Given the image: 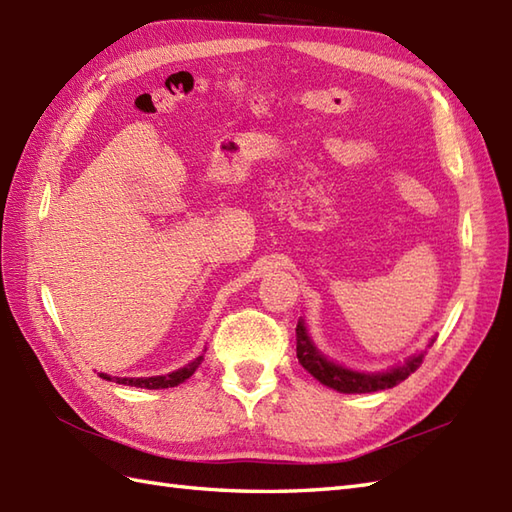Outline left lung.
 <instances>
[{"label": "left lung", "mask_w": 512, "mask_h": 512, "mask_svg": "<svg viewBox=\"0 0 512 512\" xmlns=\"http://www.w3.org/2000/svg\"><path fill=\"white\" fill-rule=\"evenodd\" d=\"M297 358L299 363L319 380V383L341 391V394H369V391L396 387L398 383H402V380L409 378L422 365L424 354L409 358L405 365L391 369V372H385V374H358V372H352V369L334 365L328 361V358L321 356L317 352V347H314L312 341L308 339L303 323L299 321L297 323Z\"/></svg>", "instance_id": "1"}]
</instances>
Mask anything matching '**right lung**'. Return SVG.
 I'll return each instance as SVG.
<instances>
[{"label":"right lung","mask_w":512,"mask_h":512,"mask_svg":"<svg viewBox=\"0 0 512 512\" xmlns=\"http://www.w3.org/2000/svg\"><path fill=\"white\" fill-rule=\"evenodd\" d=\"M200 363H202V356L195 358V361L189 363L187 367H182V369H178V372H171V374H167V376H151V378H114V380H116V383L132 385V387H145V389L176 387V385L184 383V380H187V378L195 372V369H198ZM101 376L107 378V380H112L110 376H105V374H101Z\"/></svg>","instance_id":"obj_1"}]
</instances>
